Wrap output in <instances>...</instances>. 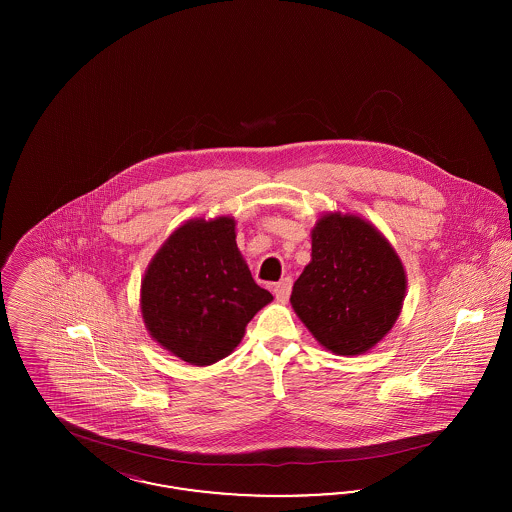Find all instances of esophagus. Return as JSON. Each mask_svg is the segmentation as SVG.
<instances>
[{
    "label": "esophagus",
    "instance_id": "1",
    "mask_svg": "<svg viewBox=\"0 0 512 512\" xmlns=\"http://www.w3.org/2000/svg\"><path fill=\"white\" fill-rule=\"evenodd\" d=\"M292 292V278H284L278 284H274V295L278 301H286Z\"/></svg>",
    "mask_w": 512,
    "mask_h": 512
}]
</instances>
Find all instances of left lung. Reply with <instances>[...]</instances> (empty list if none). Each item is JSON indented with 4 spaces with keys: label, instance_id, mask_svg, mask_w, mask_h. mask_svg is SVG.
<instances>
[{
    "label": "left lung",
    "instance_id": "1",
    "mask_svg": "<svg viewBox=\"0 0 512 512\" xmlns=\"http://www.w3.org/2000/svg\"><path fill=\"white\" fill-rule=\"evenodd\" d=\"M405 286L397 253L374 226L326 215L313 230V261L295 280L290 301L326 349L361 355L390 332Z\"/></svg>",
    "mask_w": 512,
    "mask_h": 512
}]
</instances>
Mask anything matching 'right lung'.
<instances>
[{
  "label": "right lung",
  "mask_w": 512,
  "mask_h": 512,
  "mask_svg": "<svg viewBox=\"0 0 512 512\" xmlns=\"http://www.w3.org/2000/svg\"><path fill=\"white\" fill-rule=\"evenodd\" d=\"M228 217L180 226L147 267L142 315L149 334L190 365H213L244 338L270 303L236 245Z\"/></svg>",
  "instance_id": "right-lung-1"
}]
</instances>
